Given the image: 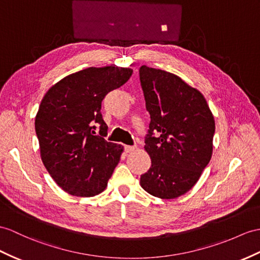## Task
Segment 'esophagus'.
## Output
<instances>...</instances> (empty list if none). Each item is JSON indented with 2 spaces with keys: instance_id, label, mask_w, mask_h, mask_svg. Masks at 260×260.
<instances>
[{
  "instance_id": "34e87169",
  "label": "esophagus",
  "mask_w": 260,
  "mask_h": 260,
  "mask_svg": "<svg viewBox=\"0 0 260 260\" xmlns=\"http://www.w3.org/2000/svg\"><path fill=\"white\" fill-rule=\"evenodd\" d=\"M136 150V147L134 145H124V151L126 153H131V152H134Z\"/></svg>"
}]
</instances>
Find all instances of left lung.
I'll use <instances>...</instances> for the list:
<instances>
[{
	"label": "left lung",
	"instance_id": "1",
	"mask_svg": "<svg viewBox=\"0 0 260 260\" xmlns=\"http://www.w3.org/2000/svg\"><path fill=\"white\" fill-rule=\"evenodd\" d=\"M139 74L151 118L144 141L151 168L140 185L155 198L176 199L196 184L211 160L214 116L203 94L179 76L145 65Z\"/></svg>",
	"mask_w": 260,
	"mask_h": 260
}]
</instances>
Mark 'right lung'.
Wrapping results in <instances>:
<instances>
[{
    "label": "right lung",
    "instance_id": "1",
    "mask_svg": "<svg viewBox=\"0 0 260 260\" xmlns=\"http://www.w3.org/2000/svg\"><path fill=\"white\" fill-rule=\"evenodd\" d=\"M131 68L89 67L56 82L42 99L35 131L42 161L56 184L79 198L98 195L107 187L123 152L108 142L101 101L125 84ZM100 124V136H95Z\"/></svg>",
    "mask_w": 260,
    "mask_h": 260
}]
</instances>
